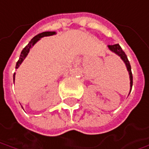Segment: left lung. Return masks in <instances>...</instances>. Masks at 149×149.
<instances>
[{
  "label": "left lung",
  "instance_id": "1",
  "mask_svg": "<svg viewBox=\"0 0 149 149\" xmlns=\"http://www.w3.org/2000/svg\"><path fill=\"white\" fill-rule=\"evenodd\" d=\"M108 48H109V50H111L112 52H114V53L116 54L117 56H119L121 58V60L125 62V64L126 68H127V70H128L129 72V74H130V93L133 85V75L132 72H131V66H130V61H129L128 58H127V56H126L125 53L124 52V51L122 50V48L120 47V46L119 44L108 45Z\"/></svg>",
  "mask_w": 149,
  "mask_h": 149
}]
</instances>
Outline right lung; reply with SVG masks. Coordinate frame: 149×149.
<instances>
[{
	"mask_svg": "<svg viewBox=\"0 0 149 149\" xmlns=\"http://www.w3.org/2000/svg\"><path fill=\"white\" fill-rule=\"evenodd\" d=\"M56 34V32H43V33H41L39 34L36 35L34 38H33L31 41L29 42V44L26 46L22 50L20 54V56H19V61H17L16 63V66H15V69H18L19 67V65H21V63L24 61V60L25 59V57L28 56V54L29 52L30 49L32 48V47L38 42L41 39V38H43V37H47V36H52V35ZM15 73L14 74V81H15Z\"/></svg>",
	"mask_w": 149,
	"mask_h": 149,
	"instance_id": "add662e5",
	"label": "right lung"
}]
</instances>
